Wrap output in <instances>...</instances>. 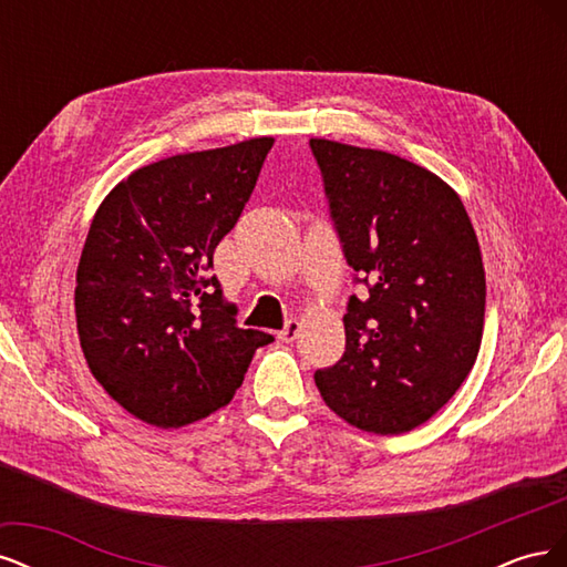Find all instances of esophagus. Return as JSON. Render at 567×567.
<instances>
[{"label": "esophagus", "mask_w": 567, "mask_h": 567, "mask_svg": "<svg viewBox=\"0 0 567 567\" xmlns=\"http://www.w3.org/2000/svg\"><path fill=\"white\" fill-rule=\"evenodd\" d=\"M277 336H279V340H284V342H293V340L300 336V321H298V319H288V321L284 323V329H281Z\"/></svg>", "instance_id": "34e87169"}]
</instances>
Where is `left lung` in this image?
<instances>
[{
  "instance_id": "obj_1",
  "label": "left lung",
  "mask_w": 567,
  "mask_h": 567,
  "mask_svg": "<svg viewBox=\"0 0 567 567\" xmlns=\"http://www.w3.org/2000/svg\"><path fill=\"white\" fill-rule=\"evenodd\" d=\"M354 284L346 352L315 373L359 431L400 435L466 381L483 340L485 269L471 217L431 169L385 151L310 140Z\"/></svg>"
}]
</instances>
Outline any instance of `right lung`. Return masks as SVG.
Here are the masks:
<instances>
[{
    "label": "right lung",
    "mask_w": 567,
    "mask_h": 567,
    "mask_svg": "<svg viewBox=\"0 0 567 567\" xmlns=\"http://www.w3.org/2000/svg\"><path fill=\"white\" fill-rule=\"evenodd\" d=\"M271 146L257 136L134 169L92 219L75 286L80 346L94 379L144 423L182 427L227 406L274 340L238 329L210 274Z\"/></svg>",
    "instance_id": "add662e5"
}]
</instances>
